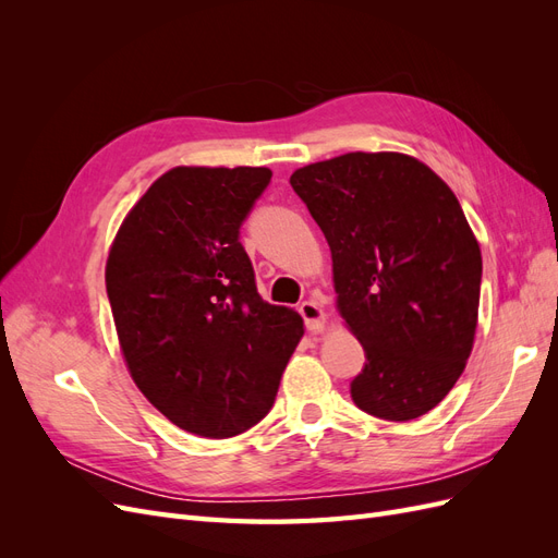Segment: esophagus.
I'll list each match as a JSON object with an SVG mask.
<instances>
[{"label": "esophagus", "mask_w": 558, "mask_h": 558, "mask_svg": "<svg viewBox=\"0 0 558 558\" xmlns=\"http://www.w3.org/2000/svg\"><path fill=\"white\" fill-rule=\"evenodd\" d=\"M300 314H302V318H305L307 330H312V332L326 330V326H328V314L324 312V307H320V302H316V300H305V302H302V305H300Z\"/></svg>", "instance_id": "34e87169"}]
</instances>
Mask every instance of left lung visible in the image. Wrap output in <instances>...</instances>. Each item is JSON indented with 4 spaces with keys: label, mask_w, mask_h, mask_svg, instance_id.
<instances>
[{
    "label": "left lung",
    "mask_w": 558,
    "mask_h": 558,
    "mask_svg": "<svg viewBox=\"0 0 558 558\" xmlns=\"http://www.w3.org/2000/svg\"><path fill=\"white\" fill-rule=\"evenodd\" d=\"M291 185L326 234L337 312L365 349L353 402L386 421L430 412L477 332L482 251L459 199L396 150L312 162Z\"/></svg>",
    "instance_id": "1"
}]
</instances>
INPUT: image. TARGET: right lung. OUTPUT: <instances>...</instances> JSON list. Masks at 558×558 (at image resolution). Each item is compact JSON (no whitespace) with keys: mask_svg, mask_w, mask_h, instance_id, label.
<instances>
[{"mask_svg":"<svg viewBox=\"0 0 558 558\" xmlns=\"http://www.w3.org/2000/svg\"><path fill=\"white\" fill-rule=\"evenodd\" d=\"M267 167H172L137 199L107 258V293L128 373L174 426L209 440L269 412L305 335L265 302L240 226Z\"/></svg>","mask_w":558,"mask_h":558,"instance_id":"obj_1","label":"right lung"}]
</instances>
